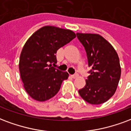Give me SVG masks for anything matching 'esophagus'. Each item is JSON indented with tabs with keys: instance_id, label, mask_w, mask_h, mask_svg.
Segmentation results:
<instances>
[{
	"instance_id": "34e87169",
	"label": "esophagus",
	"mask_w": 131,
	"mask_h": 131,
	"mask_svg": "<svg viewBox=\"0 0 131 131\" xmlns=\"http://www.w3.org/2000/svg\"><path fill=\"white\" fill-rule=\"evenodd\" d=\"M71 77H72L73 78H76L77 77H78V75L77 74V73H75V74H73V75H71Z\"/></svg>"
}]
</instances>
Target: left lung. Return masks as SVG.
Returning <instances> with one entry per match:
<instances>
[{"label":"left lung","instance_id":"1","mask_svg":"<svg viewBox=\"0 0 131 131\" xmlns=\"http://www.w3.org/2000/svg\"><path fill=\"white\" fill-rule=\"evenodd\" d=\"M88 57L90 75L86 85L78 90L80 96L90 104L99 105L114 95L121 76L119 59L115 48L97 34H76Z\"/></svg>","mask_w":131,"mask_h":131}]
</instances>
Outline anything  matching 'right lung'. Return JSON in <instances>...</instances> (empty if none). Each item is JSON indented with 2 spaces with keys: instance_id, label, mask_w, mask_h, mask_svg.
<instances>
[{
  "instance_id": "obj_1",
  "label": "right lung",
  "mask_w": 131,
  "mask_h": 131,
  "mask_svg": "<svg viewBox=\"0 0 131 131\" xmlns=\"http://www.w3.org/2000/svg\"><path fill=\"white\" fill-rule=\"evenodd\" d=\"M75 37L73 31L44 26L31 36L21 51L19 71L25 90L35 100L45 101L60 90L69 73L51 65L58 49Z\"/></svg>"
}]
</instances>
